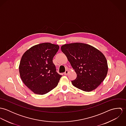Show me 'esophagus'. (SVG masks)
Instances as JSON below:
<instances>
[{
	"label": "esophagus",
	"mask_w": 126,
	"mask_h": 126,
	"mask_svg": "<svg viewBox=\"0 0 126 126\" xmlns=\"http://www.w3.org/2000/svg\"><path fill=\"white\" fill-rule=\"evenodd\" d=\"M68 73H69L68 71L66 70V71H65V72H64L63 74H64V75H67L68 74Z\"/></svg>",
	"instance_id": "1"
}]
</instances>
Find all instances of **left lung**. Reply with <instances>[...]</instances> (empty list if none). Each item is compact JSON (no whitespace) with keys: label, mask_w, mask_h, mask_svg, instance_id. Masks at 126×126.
Segmentation results:
<instances>
[{"label":"left lung","mask_w":126,"mask_h":126,"mask_svg":"<svg viewBox=\"0 0 126 126\" xmlns=\"http://www.w3.org/2000/svg\"><path fill=\"white\" fill-rule=\"evenodd\" d=\"M77 78L72 84L80 90L90 92L95 89L104 80L108 64L103 54L95 47L83 43L65 44L61 47Z\"/></svg>","instance_id":"left-lung-1"}]
</instances>
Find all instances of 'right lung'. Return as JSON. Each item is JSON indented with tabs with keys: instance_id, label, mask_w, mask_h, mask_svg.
Returning <instances> with one entry per match:
<instances>
[{
	"instance_id": "add662e5",
	"label": "right lung",
	"mask_w": 126,
	"mask_h": 126,
	"mask_svg": "<svg viewBox=\"0 0 126 126\" xmlns=\"http://www.w3.org/2000/svg\"><path fill=\"white\" fill-rule=\"evenodd\" d=\"M59 46L49 43L33 46L22 57L19 70L24 83L34 93L44 94L55 88L62 75L57 71L53 58Z\"/></svg>"
}]
</instances>
